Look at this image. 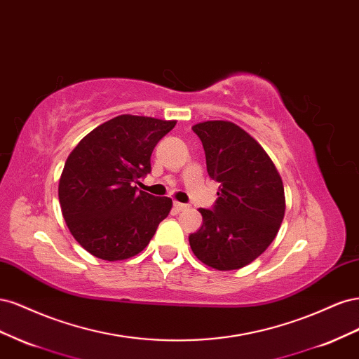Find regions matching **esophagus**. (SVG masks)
<instances>
[{"label": "esophagus", "instance_id": "1", "mask_svg": "<svg viewBox=\"0 0 359 359\" xmlns=\"http://www.w3.org/2000/svg\"><path fill=\"white\" fill-rule=\"evenodd\" d=\"M173 208H175L177 211H184V210L189 208V205L181 203V202H173Z\"/></svg>", "mask_w": 359, "mask_h": 359}]
</instances>
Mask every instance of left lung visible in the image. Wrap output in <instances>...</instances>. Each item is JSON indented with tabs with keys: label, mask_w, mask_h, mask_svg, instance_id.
I'll list each match as a JSON object with an SVG mask.
<instances>
[{
	"label": "left lung",
	"mask_w": 359,
	"mask_h": 359,
	"mask_svg": "<svg viewBox=\"0 0 359 359\" xmlns=\"http://www.w3.org/2000/svg\"><path fill=\"white\" fill-rule=\"evenodd\" d=\"M208 175L220 184L201 229L189 236L194 256L219 271L240 269L262 255L283 222V181L256 140L231 121L193 126Z\"/></svg>",
	"instance_id": "8db88e82"
}]
</instances>
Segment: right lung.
<instances>
[{"instance_id":"add662e5","label":"right lung","mask_w":359,"mask_h":359,"mask_svg":"<svg viewBox=\"0 0 359 359\" xmlns=\"http://www.w3.org/2000/svg\"><path fill=\"white\" fill-rule=\"evenodd\" d=\"M177 121L119 115L95 127L64 165L58 198L72 235L103 260L133 257L149 244L172 199L137 190L151 154Z\"/></svg>"}]
</instances>
